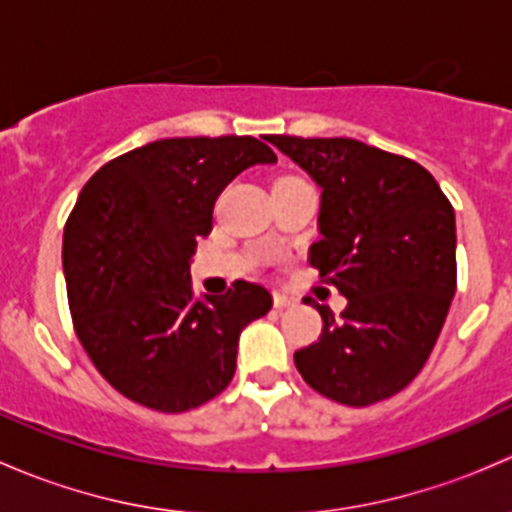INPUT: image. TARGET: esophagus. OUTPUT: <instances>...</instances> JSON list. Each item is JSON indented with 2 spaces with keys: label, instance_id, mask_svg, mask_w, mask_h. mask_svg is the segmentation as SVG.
Instances as JSON below:
<instances>
[{
  "label": "esophagus",
  "instance_id": "obj_1",
  "mask_svg": "<svg viewBox=\"0 0 512 512\" xmlns=\"http://www.w3.org/2000/svg\"><path fill=\"white\" fill-rule=\"evenodd\" d=\"M275 307L277 309H287V307H294V304H297V297H292V294H287V292H275Z\"/></svg>",
  "mask_w": 512,
  "mask_h": 512
}]
</instances>
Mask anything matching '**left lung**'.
Here are the masks:
<instances>
[{
    "instance_id": "left-lung-1",
    "label": "left lung",
    "mask_w": 512,
    "mask_h": 512,
    "mask_svg": "<svg viewBox=\"0 0 512 512\" xmlns=\"http://www.w3.org/2000/svg\"><path fill=\"white\" fill-rule=\"evenodd\" d=\"M322 190L309 265L347 297L324 304L302 379L344 406L399 394L426 364L456 294V215L426 168L354 138L267 136Z\"/></svg>"
}]
</instances>
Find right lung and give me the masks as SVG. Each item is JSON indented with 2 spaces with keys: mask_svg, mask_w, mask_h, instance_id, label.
<instances>
[{
  "mask_svg": "<svg viewBox=\"0 0 512 512\" xmlns=\"http://www.w3.org/2000/svg\"><path fill=\"white\" fill-rule=\"evenodd\" d=\"M272 163L250 136L163 138L84 185L64 230L66 292L79 342L126 399L180 414L232 381L242 329L270 312L272 294L237 280L198 297L190 260L227 183Z\"/></svg>",
  "mask_w": 512,
  "mask_h": 512,
  "instance_id": "obj_1",
  "label": "right lung"
}]
</instances>
